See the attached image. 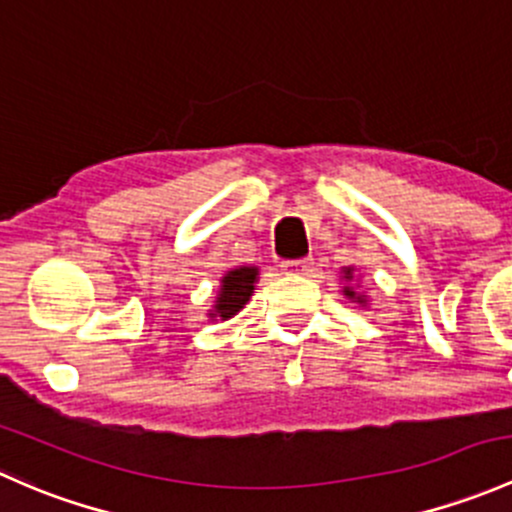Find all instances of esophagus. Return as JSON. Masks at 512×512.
Instances as JSON below:
<instances>
[{"label": "esophagus", "instance_id": "obj_1", "mask_svg": "<svg viewBox=\"0 0 512 512\" xmlns=\"http://www.w3.org/2000/svg\"><path fill=\"white\" fill-rule=\"evenodd\" d=\"M281 271L286 276H308L313 271V258H298V261H283Z\"/></svg>", "mask_w": 512, "mask_h": 512}]
</instances>
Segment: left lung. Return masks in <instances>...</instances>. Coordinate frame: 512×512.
<instances>
[{"label":"left lung","mask_w":512,"mask_h":512,"mask_svg":"<svg viewBox=\"0 0 512 512\" xmlns=\"http://www.w3.org/2000/svg\"><path fill=\"white\" fill-rule=\"evenodd\" d=\"M352 280L358 283L357 287L354 286L356 282L354 284L351 283ZM340 281H345V286H342V295H345L347 300L357 303V305H360V308H367V305H370V298H367L365 293L357 291V288H360V278H355V266H345V268H342Z\"/></svg>","instance_id":"1"}]
</instances>
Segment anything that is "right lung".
I'll use <instances>...</instances> for the list:
<instances>
[{
	"instance_id": "1",
	"label": "right lung",
	"mask_w": 512,
	"mask_h": 512,
	"mask_svg": "<svg viewBox=\"0 0 512 512\" xmlns=\"http://www.w3.org/2000/svg\"><path fill=\"white\" fill-rule=\"evenodd\" d=\"M258 283V266H234L219 278V291L214 305L207 310L209 320H231L244 310Z\"/></svg>"
}]
</instances>
